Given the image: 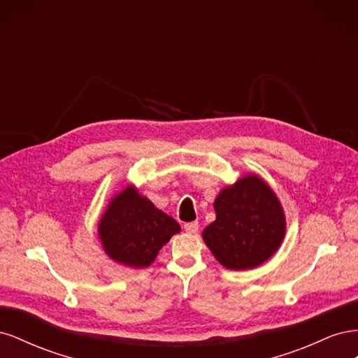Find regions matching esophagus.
Returning <instances> with one entry per match:
<instances>
[{
	"mask_svg": "<svg viewBox=\"0 0 358 358\" xmlns=\"http://www.w3.org/2000/svg\"><path fill=\"white\" fill-rule=\"evenodd\" d=\"M183 229H185V231H188V233H197L199 231V222L192 221V222L183 224Z\"/></svg>",
	"mask_w": 358,
	"mask_h": 358,
	"instance_id": "34e87169",
	"label": "esophagus"
}]
</instances>
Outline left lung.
Listing matches in <instances>:
<instances>
[{"instance_id": "obj_1", "label": "left lung", "mask_w": 358, "mask_h": 358, "mask_svg": "<svg viewBox=\"0 0 358 358\" xmlns=\"http://www.w3.org/2000/svg\"><path fill=\"white\" fill-rule=\"evenodd\" d=\"M213 208L216 220L203 230V239L227 268L259 266L275 254L284 239L285 216L280 203L254 175L222 189Z\"/></svg>"}]
</instances>
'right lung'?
<instances>
[{"label":"right lung","mask_w":358,"mask_h":358,"mask_svg":"<svg viewBox=\"0 0 358 358\" xmlns=\"http://www.w3.org/2000/svg\"><path fill=\"white\" fill-rule=\"evenodd\" d=\"M179 224L128 187L113 199L99 225L104 251L129 267H148Z\"/></svg>","instance_id":"add662e5"}]
</instances>
